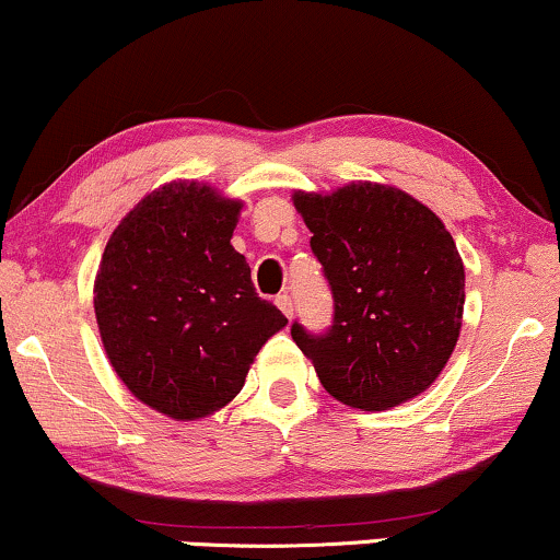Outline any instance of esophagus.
I'll list each match as a JSON object with an SVG mask.
<instances>
[{
    "instance_id": "34e87169",
    "label": "esophagus",
    "mask_w": 560,
    "mask_h": 560,
    "mask_svg": "<svg viewBox=\"0 0 560 560\" xmlns=\"http://www.w3.org/2000/svg\"><path fill=\"white\" fill-rule=\"evenodd\" d=\"M275 303H278V308L282 314L288 316V319H291L293 316V301H291V295L288 293H282V295H278V299H275Z\"/></svg>"
}]
</instances>
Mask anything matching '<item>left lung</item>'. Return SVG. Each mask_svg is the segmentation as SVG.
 <instances>
[{
	"label": "left lung",
	"instance_id": "obj_1",
	"mask_svg": "<svg viewBox=\"0 0 560 560\" xmlns=\"http://www.w3.org/2000/svg\"><path fill=\"white\" fill-rule=\"evenodd\" d=\"M335 299L327 335H291L324 389L382 412L423 395L459 340L465 265L433 210L389 184L293 191Z\"/></svg>",
	"mask_w": 560,
	"mask_h": 560
}]
</instances>
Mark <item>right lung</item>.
Masks as SVG:
<instances>
[{
  "label": "right lung",
  "instance_id": "1",
  "mask_svg": "<svg viewBox=\"0 0 560 560\" xmlns=\"http://www.w3.org/2000/svg\"><path fill=\"white\" fill-rule=\"evenodd\" d=\"M241 207L210 184H163L121 218L101 257L93 306L108 363L142 405L174 420L231 402L288 324L231 246Z\"/></svg>",
  "mask_w": 560,
  "mask_h": 560
}]
</instances>
